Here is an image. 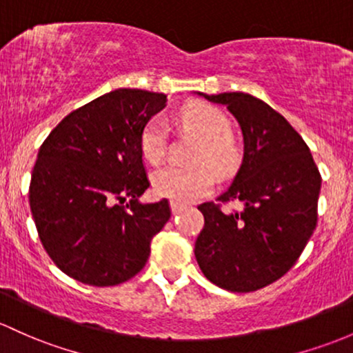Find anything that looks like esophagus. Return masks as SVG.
<instances>
[{
  "mask_svg": "<svg viewBox=\"0 0 353 353\" xmlns=\"http://www.w3.org/2000/svg\"><path fill=\"white\" fill-rule=\"evenodd\" d=\"M170 207H172V214L173 215L181 214V212H183V208H185V205H181V203H178V202H172V203H170Z\"/></svg>",
  "mask_w": 353,
  "mask_h": 353,
  "instance_id": "esophagus-1",
  "label": "esophagus"
}]
</instances>
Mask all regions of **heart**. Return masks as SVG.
Segmentation results:
<instances>
[{
    "mask_svg": "<svg viewBox=\"0 0 353 353\" xmlns=\"http://www.w3.org/2000/svg\"><path fill=\"white\" fill-rule=\"evenodd\" d=\"M180 121L183 128L200 139L192 161L195 166L168 165L153 173V190L161 199L188 203L207 195L214 185L210 168L225 172L237 161L239 151L230 138V121L221 109L208 104H190L181 109ZM168 130L165 121L154 117L143 128L139 148L146 161L160 163L166 153Z\"/></svg>",
    "mask_w": 353,
    "mask_h": 353,
    "instance_id": "b5f03b06",
    "label": "heart"
}]
</instances>
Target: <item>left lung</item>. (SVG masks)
<instances>
[{
	"instance_id": "8db88e82",
	"label": "left lung",
	"mask_w": 353,
	"mask_h": 353,
	"mask_svg": "<svg viewBox=\"0 0 353 353\" xmlns=\"http://www.w3.org/2000/svg\"><path fill=\"white\" fill-rule=\"evenodd\" d=\"M199 94L227 105L241 126V168L217 202L239 199L245 208L227 214L214 202L199 207L205 225L195 242L196 263L219 288L249 293L286 274L308 244L321 176L301 136L266 102L244 92Z\"/></svg>"
}]
</instances>
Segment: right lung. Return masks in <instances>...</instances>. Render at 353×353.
I'll list each match as a JSON object with an SVG mask.
<instances>
[{
	"label": "right lung",
	"mask_w": 353,
	"mask_h": 353,
	"mask_svg": "<svg viewBox=\"0 0 353 353\" xmlns=\"http://www.w3.org/2000/svg\"><path fill=\"white\" fill-rule=\"evenodd\" d=\"M165 105V94L116 89L63 117L40 146L30 208L45 251L70 278L114 286L145 268L172 212L168 200L139 202L150 187L139 138Z\"/></svg>",
	"instance_id": "1"
}]
</instances>
